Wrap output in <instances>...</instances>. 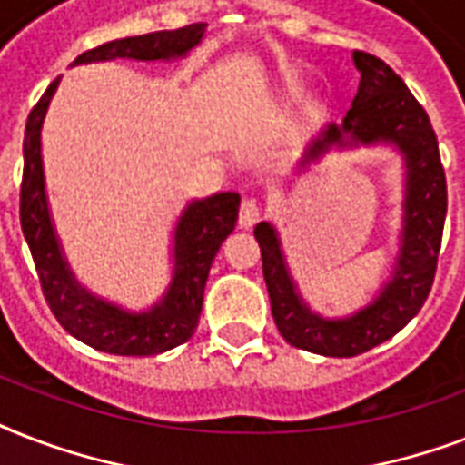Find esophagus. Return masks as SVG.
I'll return each instance as SVG.
<instances>
[{
    "label": "esophagus",
    "instance_id": "1",
    "mask_svg": "<svg viewBox=\"0 0 465 465\" xmlns=\"http://www.w3.org/2000/svg\"><path fill=\"white\" fill-rule=\"evenodd\" d=\"M258 219H261V203L253 197H243L239 210V224L243 229H251L253 224H258Z\"/></svg>",
    "mask_w": 465,
    "mask_h": 465
}]
</instances>
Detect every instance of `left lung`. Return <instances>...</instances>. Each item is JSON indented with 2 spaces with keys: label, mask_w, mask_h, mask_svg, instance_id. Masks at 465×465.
I'll return each instance as SVG.
<instances>
[{
  "label": "left lung",
  "mask_w": 465,
  "mask_h": 465,
  "mask_svg": "<svg viewBox=\"0 0 465 465\" xmlns=\"http://www.w3.org/2000/svg\"><path fill=\"white\" fill-rule=\"evenodd\" d=\"M360 89L340 125L331 123L306 147L299 171L332 149L389 144L403 156V226L396 265L367 306L350 316L325 318L311 311L290 272L280 233L270 222L255 226L262 275L277 331L290 345L323 357H354L403 331L432 290L447 219V178L440 144L425 108L383 60L354 50Z\"/></svg>",
  "instance_id": "obj_1"
}]
</instances>
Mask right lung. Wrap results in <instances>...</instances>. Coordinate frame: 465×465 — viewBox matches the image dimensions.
<instances>
[{
  "label": "right lung",
  "instance_id": "obj_1",
  "mask_svg": "<svg viewBox=\"0 0 465 465\" xmlns=\"http://www.w3.org/2000/svg\"><path fill=\"white\" fill-rule=\"evenodd\" d=\"M207 24H190L175 31H156L120 38L79 54L72 67L89 62L183 60L204 38ZM60 76L40 96L28 115L24 134V183H21V229L38 270L40 287L54 318L69 335L94 350L123 357H152L183 345L195 332L203 311L204 284L222 241L239 219V193L193 200L173 229V275L168 290L147 311H130L89 292L69 268L54 232L47 204L40 133Z\"/></svg>",
  "mask_w": 465,
  "mask_h": 465
}]
</instances>
